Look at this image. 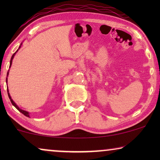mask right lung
I'll list each match as a JSON object with an SVG mask.
<instances>
[{
  "instance_id": "add662e5",
  "label": "right lung",
  "mask_w": 160,
  "mask_h": 160,
  "mask_svg": "<svg viewBox=\"0 0 160 160\" xmlns=\"http://www.w3.org/2000/svg\"><path fill=\"white\" fill-rule=\"evenodd\" d=\"M21 45H22V43L20 44V46H19V48L21 47ZM17 51H18V50H17ZM17 51L15 52V53H14V54H13L12 55V58H11V60H10V65H9V67H11L12 66V60H13V58H14V55H15V54L17 53ZM8 72L7 73V76H8ZM6 83H7V78H6ZM7 92H8V98H9V99H10V100H11V102H12V105L13 106H14L15 108H16L17 110H18L19 112H21L22 113H23L24 115L25 116H26V117H30V116H29V112H28V111H24V110H22V109H20L19 108L18 106H17V104L15 103V102L13 101V100L12 99V98H11V96H10V95H9V93H8V89H7Z\"/></svg>"
}]
</instances>
